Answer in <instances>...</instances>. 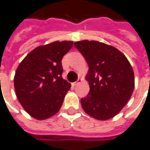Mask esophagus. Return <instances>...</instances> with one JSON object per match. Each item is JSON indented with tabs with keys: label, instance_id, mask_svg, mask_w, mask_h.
I'll return each instance as SVG.
<instances>
[{
	"label": "esophagus",
	"instance_id": "34e87169",
	"mask_svg": "<svg viewBox=\"0 0 150 150\" xmlns=\"http://www.w3.org/2000/svg\"><path fill=\"white\" fill-rule=\"evenodd\" d=\"M81 82H82V79H79L78 80L76 81V82H75V83H73V85H74V86H76V85H78V84L79 83H81Z\"/></svg>",
	"mask_w": 150,
	"mask_h": 150
}]
</instances>
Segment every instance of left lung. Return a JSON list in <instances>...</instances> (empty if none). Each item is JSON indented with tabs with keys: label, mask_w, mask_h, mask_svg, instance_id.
Returning <instances> with one entry per match:
<instances>
[{
	"label": "left lung",
	"mask_w": 150,
	"mask_h": 150,
	"mask_svg": "<svg viewBox=\"0 0 150 150\" xmlns=\"http://www.w3.org/2000/svg\"><path fill=\"white\" fill-rule=\"evenodd\" d=\"M88 64L89 94L81 98L86 114L97 120L114 117L126 106L134 89V73L125 55L111 45L95 40L75 42Z\"/></svg>",
	"instance_id": "obj_1"
}]
</instances>
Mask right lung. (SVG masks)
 <instances>
[{"mask_svg": "<svg viewBox=\"0 0 150 150\" xmlns=\"http://www.w3.org/2000/svg\"><path fill=\"white\" fill-rule=\"evenodd\" d=\"M73 41H55L35 47L16 68L14 88L24 110L44 120L59 110L71 84L62 78V59Z\"/></svg>", "mask_w": 150, "mask_h": 150, "instance_id": "add662e5", "label": "right lung"}]
</instances>
